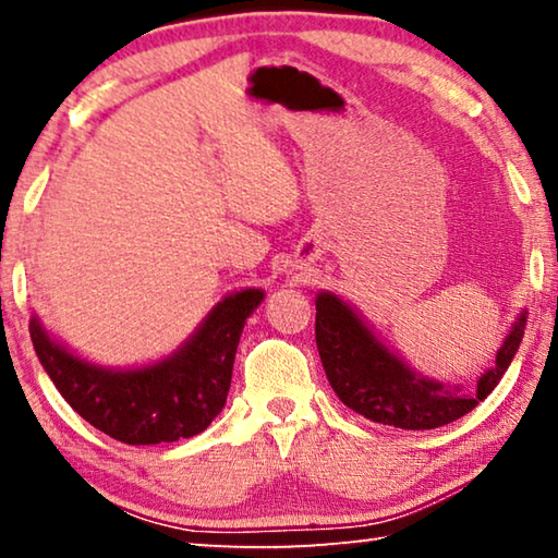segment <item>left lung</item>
Here are the masks:
<instances>
[{
	"instance_id": "obj_1",
	"label": "left lung",
	"mask_w": 558,
	"mask_h": 558,
	"mask_svg": "<svg viewBox=\"0 0 558 558\" xmlns=\"http://www.w3.org/2000/svg\"><path fill=\"white\" fill-rule=\"evenodd\" d=\"M315 307L319 359L339 401L364 418L403 430L448 426L485 401L512 364L529 315L526 310L517 315L497 349L495 364L480 376L475 391H465L460 384L438 381L415 372L335 292H317Z\"/></svg>"
}]
</instances>
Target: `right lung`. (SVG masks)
Listing matches in <instances>:
<instances>
[{
    "mask_svg": "<svg viewBox=\"0 0 558 558\" xmlns=\"http://www.w3.org/2000/svg\"><path fill=\"white\" fill-rule=\"evenodd\" d=\"M263 298L260 288L229 292L174 352L128 369L71 352L36 315L29 332L46 374L81 418L128 446H157L196 436L221 413L243 325Z\"/></svg>",
    "mask_w": 558,
    "mask_h": 558,
    "instance_id": "right-lung-1",
    "label": "right lung"
}]
</instances>
